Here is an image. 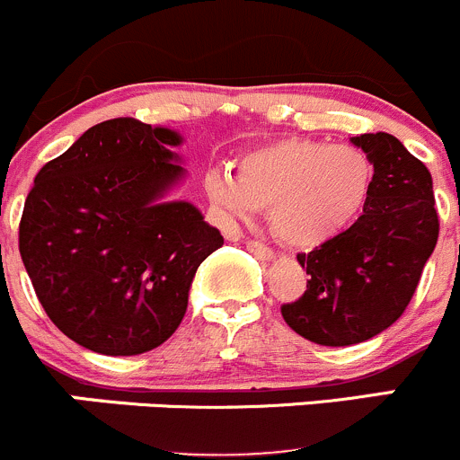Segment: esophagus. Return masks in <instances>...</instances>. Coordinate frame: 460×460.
<instances>
[{"instance_id": "obj_1", "label": "esophagus", "mask_w": 460, "mask_h": 460, "mask_svg": "<svg viewBox=\"0 0 460 460\" xmlns=\"http://www.w3.org/2000/svg\"><path fill=\"white\" fill-rule=\"evenodd\" d=\"M245 248H248L252 254H257L259 259H266V261H272V259H275V252H272L270 248H266L263 243H259V241H248Z\"/></svg>"}]
</instances>
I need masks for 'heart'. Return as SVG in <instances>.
I'll list each match as a JSON object with an SVG mask.
<instances>
[{
    "instance_id": "obj_1",
    "label": "heart",
    "mask_w": 460,
    "mask_h": 460,
    "mask_svg": "<svg viewBox=\"0 0 460 460\" xmlns=\"http://www.w3.org/2000/svg\"><path fill=\"white\" fill-rule=\"evenodd\" d=\"M203 188L224 224H248L270 206V226L284 243L317 248L356 224L374 165L351 145L281 138L245 154L236 172L210 170Z\"/></svg>"
}]
</instances>
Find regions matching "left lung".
I'll use <instances>...</instances> for the list:
<instances>
[{"mask_svg":"<svg viewBox=\"0 0 460 460\" xmlns=\"http://www.w3.org/2000/svg\"><path fill=\"white\" fill-rule=\"evenodd\" d=\"M351 143L374 165L369 201L351 228L297 254L311 279L297 302L281 306L286 324L322 347H349L389 329L438 241L429 170L385 131Z\"/></svg>","mask_w":460,"mask_h":460,"instance_id":"8db88e82","label":"left lung"}]
</instances>
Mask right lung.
I'll list each match as a JSON object with an SVG mask.
<instances>
[{
	"label": "right lung",
	"mask_w": 460,
	"mask_h": 460,
	"mask_svg": "<svg viewBox=\"0 0 460 460\" xmlns=\"http://www.w3.org/2000/svg\"><path fill=\"white\" fill-rule=\"evenodd\" d=\"M183 136L136 118L86 129L35 176L20 254L40 304L80 347L138 356L188 311L190 286L224 236L170 194L188 176Z\"/></svg>",
	"instance_id": "obj_1"
}]
</instances>
